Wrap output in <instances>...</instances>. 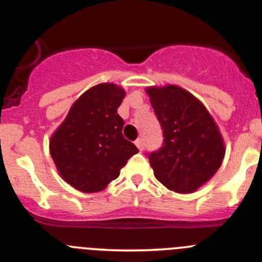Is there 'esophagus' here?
<instances>
[{
	"mask_svg": "<svg viewBox=\"0 0 262 262\" xmlns=\"http://www.w3.org/2000/svg\"><path fill=\"white\" fill-rule=\"evenodd\" d=\"M136 146L138 147L139 150H143V149H144V142H143V139H137V141H136Z\"/></svg>",
	"mask_w": 262,
	"mask_h": 262,
	"instance_id": "1",
	"label": "esophagus"
}]
</instances>
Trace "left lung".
I'll list each match as a JSON object with an SVG mask.
<instances>
[{
	"instance_id": "1",
	"label": "left lung",
	"mask_w": 262,
	"mask_h": 262,
	"mask_svg": "<svg viewBox=\"0 0 262 262\" xmlns=\"http://www.w3.org/2000/svg\"><path fill=\"white\" fill-rule=\"evenodd\" d=\"M163 132V144L148 155L156 179L168 190L190 194L213 178L226 148L207 107L175 84L147 87Z\"/></svg>"
}]
</instances>
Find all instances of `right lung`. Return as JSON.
<instances>
[{
  "instance_id": "1",
  "label": "right lung",
  "mask_w": 262,
  "mask_h": 262,
  "mask_svg": "<svg viewBox=\"0 0 262 262\" xmlns=\"http://www.w3.org/2000/svg\"><path fill=\"white\" fill-rule=\"evenodd\" d=\"M125 91L100 83L81 95L49 142L50 156L66 182L82 192L104 190L138 148L123 137L118 114Z\"/></svg>"
}]
</instances>
